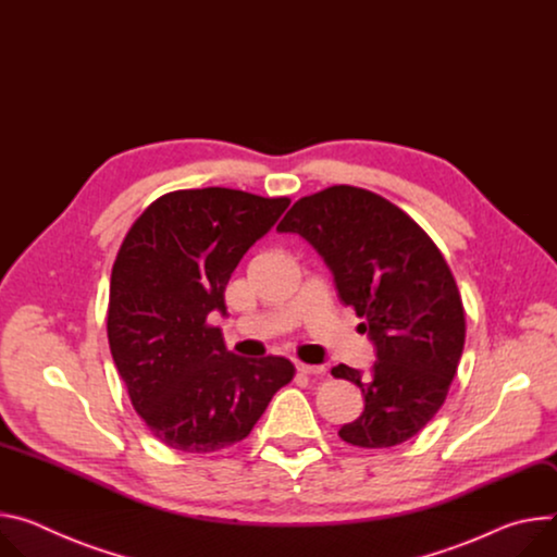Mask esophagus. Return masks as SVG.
Segmentation results:
<instances>
[{
    "label": "esophagus",
    "instance_id": "34e87169",
    "mask_svg": "<svg viewBox=\"0 0 557 557\" xmlns=\"http://www.w3.org/2000/svg\"><path fill=\"white\" fill-rule=\"evenodd\" d=\"M296 369L300 374H307V376H319V374H325V367L323 364H307V362H296Z\"/></svg>",
    "mask_w": 557,
    "mask_h": 557
}]
</instances>
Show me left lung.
<instances>
[{
    "mask_svg": "<svg viewBox=\"0 0 557 557\" xmlns=\"http://www.w3.org/2000/svg\"><path fill=\"white\" fill-rule=\"evenodd\" d=\"M314 245L338 296L376 345L372 376L338 364L334 379L364 396L362 413L338 436L364 449L396 447L438 413L465 347L456 278L429 234L398 206L354 185L298 199L276 227Z\"/></svg>",
    "mask_w": 557,
    "mask_h": 557,
    "instance_id": "left-lung-1",
    "label": "left lung"
}]
</instances>
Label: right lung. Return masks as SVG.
<instances>
[{
  "label": "right lung",
  "mask_w": 557,
  "mask_h": 557,
  "mask_svg": "<svg viewBox=\"0 0 557 557\" xmlns=\"http://www.w3.org/2000/svg\"><path fill=\"white\" fill-rule=\"evenodd\" d=\"M287 197L176 190L152 201L123 238L110 276L108 343L150 434L185 454L250 436L272 396L294 379L283 356L225 349L208 314L243 255L278 221Z\"/></svg>",
  "instance_id": "right-lung-1"
}]
</instances>
